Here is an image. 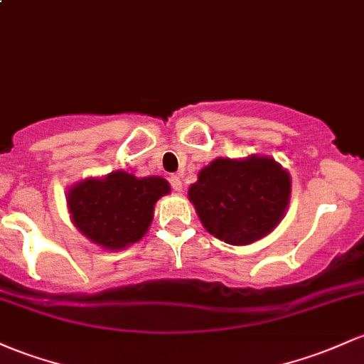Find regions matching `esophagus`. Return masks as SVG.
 Segmentation results:
<instances>
[{
  "instance_id": "1",
  "label": "esophagus",
  "mask_w": 364,
  "mask_h": 364,
  "mask_svg": "<svg viewBox=\"0 0 364 364\" xmlns=\"http://www.w3.org/2000/svg\"><path fill=\"white\" fill-rule=\"evenodd\" d=\"M169 183H171V188H173L174 191H178V193L183 190V183H181V179H179V176H171Z\"/></svg>"
}]
</instances>
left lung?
Here are the masks:
<instances>
[{"label":"left lung","instance_id":"8db88e82","mask_svg":"<svg viewBox=\"0 0 364 364\" xmlns=\"http://www.w3.org/2000/svg\"><path fill=\"white\" fill-rule=\"evenodd\" d=\"M188 197L210 235L231 245H247L282 221L290 176L269 157L215 159L200 171Z\"/></svg>","mask_w":364,"mask_h":364}]
</instances>
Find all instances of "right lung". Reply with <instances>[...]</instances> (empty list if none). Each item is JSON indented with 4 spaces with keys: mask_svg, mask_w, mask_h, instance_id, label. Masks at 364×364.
Wrapping results in <instances>:
<instances>
[{
    "mask_svg": "<svg viewBox=\"0 0 364 364\" xmlns=\"http://www.w3.org/2000/svg\"><path fill=\"white\" fill-rule=\"evenodd\" d=\"M169 190L164 178L138 179L127 173H112L105 179L75 185L67 202L82 235L107 249H122L146 233L155 202Z\"/></svg>",
    "mask_w": 364,
    "mask_h": 364,
    "instance_id": "right-lung-1",
    "label": "right lung"
}]
</instances>
